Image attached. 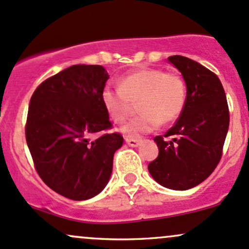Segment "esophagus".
<instances>
[{"label": "esophagus", "mask_w": 249, "mask_h": 249, "mask_svg": "<svg viewBox=\"0 0 249 249\" xmlns=\"http://www.w3.org/2000/svg\"><path fill=\"white\" fill-rule=\"evenodd\" d=\"M125 142L130 147H138L141 143V140L139 139H132V138H125Z\"/></svg>", "instance_id": "obj_1"}]
</instances>
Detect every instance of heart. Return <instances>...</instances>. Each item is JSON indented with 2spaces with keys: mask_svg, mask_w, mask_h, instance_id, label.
Returning <instances> with one entry per match:
<instances>
[{
  "mask_svg": "<svg viewBox=\"0 0 249 249\" xmlns=\"http://www.w3.org/2000/svg\"><path fill=\"white\" fill-rule=\"evenodd\" d=\"M101 100L108 116L122 124L138 103L140 115L121 128L127 138L136 139L154 132L160 124L175 121L186 103V84L179 74L162 69H143L122 77L119 87L107 85Z\"/></svg>",
  "mask_w": 249,
  "mask_h": 249,
  "instance_id": "b5f03b06",
  "label": "heart"
}]
</instances>
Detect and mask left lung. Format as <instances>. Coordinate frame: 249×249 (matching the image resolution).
<instances>
[{
	"instance_id": "8db88e82",
	"label": "left lung",
	"mask_w": 249,
	"mask_h": 249,
	"mask_svg": "<svg viewBox=\"0 0 249 249\" xmlns=\"http://www.w3.org/2000/svg\"><path fill=\"white\" fill-rule=\"evenodd\" d=\"M186 84V103L177 122L165 137L154 138L159 148L148 171L160 185L172 190H188L204 181L220 162L229 128L226 92L218 77L197 61L172 55Z\"/></svg>"
}]
</instances>
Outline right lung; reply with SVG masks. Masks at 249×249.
Wrapping results in <instances>:
<instances>
[{"mask_svg": "<svg viewBox=\"0 0 249 249\" xmlns=\"http://www.w3.org/2000/svg\"><path fill=\"white\" fill-rule=\"evenodd\" d=\"M108 78L101 65H72L42 82L31 97L26 141L34 166L66 198L100 194L124 143L119 133H106L113 127L101 100Z\"/></svg>", "mask_w": 249, "mask_h": 249, "instance_id": "right-lung-1", "label": "right lung"}]
</instances>
